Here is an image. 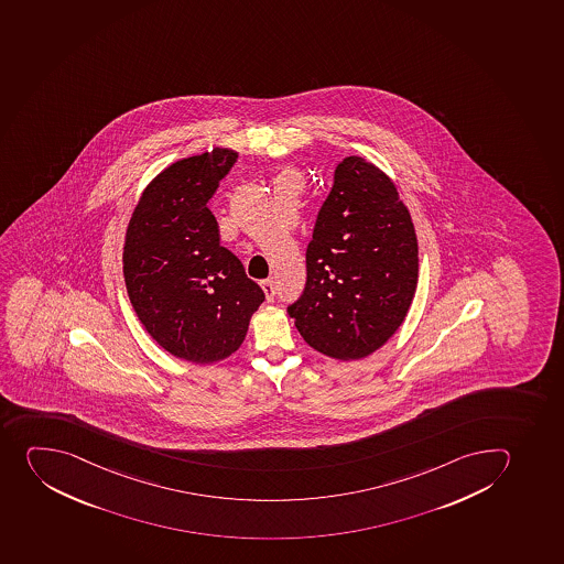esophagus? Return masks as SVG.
<instances>
[{
  "mask_svg": "<svg viewBox=\"0 0 564 564\" xmlns=\"http://www.w3.org/2000/svg\"><path fill=\"white\" fill-rule=\"evenodd\" d=\"M261 289H263L264 295H267V300H269V301L274 300V294H275L274 281H272V280L261 281Z\"/></svg>",
  "mask_w": 564,
  "mask_h": 564,
  "instance_id": "1",
  "label": "esophagus"
}]
</instances>
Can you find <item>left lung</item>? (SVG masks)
I'll use <instances>...</instances> for the list:
<instances>
[{
  "mask_svg": "<svg viewBox=\"0 0 564 564\" xmlns=\"http://www.w3.org/2000/svg\"><path fill=\"white\" fill-rule=\"evenodd\" d=\"M417 238L392 180L359 155L336 166L306 247V284L289 305L301 336L336 359L378 350L409 314Z\"/></svg>",
  "mask_w": 564,
  "mask_h": 564,
  "instance_id": "8db88e82",
  "label": "left lung"
}]
</instances>
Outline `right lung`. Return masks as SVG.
<instances>
[{
  "mask_svg": "<svg viewBox=\"0 0 564 564\" xmlns=\"http://www.w3.org/2000/svg\"><path fill=\"white\" fill-rule=\"evenodd\" d=\"M238 152L214 149L172 163L147 186L130 217L123 275L150 336L185 361H221L238 350L264 292L219 245L207 203Z\"/></svg>",
  "mask_w": 564,
  "mask_h": 564,
  "instance_id": "1",
  "label": "right lung"
}]
</instances>
